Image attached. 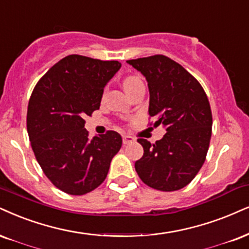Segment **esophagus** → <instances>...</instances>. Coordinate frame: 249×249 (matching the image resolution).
<instances>
[{"label": "esophagus", "instance_id": "esophagus-1", "mask_svg": "<svg viewBox=\"0 0 249 249\" xmlns=\"http://www.w3.org/2000/svg\"><path fill=\"white\" fill-rule=\"evenodd\" d=\"M135 141V139L133 136H129V135H124L122 136V142H124V144L125 145V144H129V143H133Z\"/></svg>", "mask_w": 249, "mask_h": 249}]
</instances>
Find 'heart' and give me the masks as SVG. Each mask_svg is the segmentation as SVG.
Wrapping results in <instances>:
<instances>
[{
    "instance_id": "1",
    "label": "heart",
    "mask_w": 249,
    "mask_h": 249,
    "mask_svg": "<svg viewBox=\"0 0 249 249\" xmlns=\"http://www.w3.org/2000/svg\"><path fill=\"white\" fill-rule=\"evenodd\" d=\"M140 83H143V82L139 76H127V77L124 79V88L125 92H128L130 89L136 87V85L140 84Z\"/></svg>"
}]
</instances>
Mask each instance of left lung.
<instances>
[{
  "instance_id": "left-lung-1",
  "label": "left lung",
  "mask_w": 249,
  "mask_h": 249,
  "mask_svg": "<svg viewBox=\"0 0 249 249\" xmlns=\"http://www.w3.org/2000/svg\"><path fill=\"white\" fill-rule=\"evenodd\" d=\"M148 82L150 118L166 134L155 144L144 139L135 170L145 185L174 192L194 179L209 149L213 114L207 94L194 76L165 55L127 61Z\"/></svg>"
}]
</instances>
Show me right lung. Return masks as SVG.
I'll return each instance as SVG.
<instances>
[{"label":"right lung","mask_w":249,"mask_h":249,"mask_svg":"<svg viewBox=\"0 0 249 249\" xmlns=\"http://www.w3.org/2000/svg\"><path fill=\"white\" fill-rule=\"evenodd\" d=\"M120 68L118 61L68 55L33 89L26 118L31 146L45 176L67 194L100 186L121 148L116 131L90 139L84 128V118L99 109L104 88Z\"/></svg>","instance_id":"right-lung-1"}]
</instances>
